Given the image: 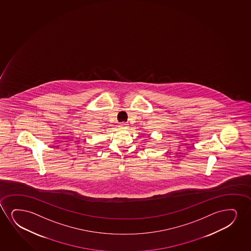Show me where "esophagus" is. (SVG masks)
<instances>
[{"mask_svg": "<svg viewBox=\"0 0 251 251\" xmlns=\"http://www.w3.org/2000/svg\"><path fill=\"white\" fill-rule=\"evenodd\" d=\"M120 128L122 129V130H126V129L128 128V124H126V123H121L120 124Z\"/></svg>", "mask_w": 251, "mask_h": 251, "instance_id": "obj_1", "label": "esophagus"}]
</instances>
